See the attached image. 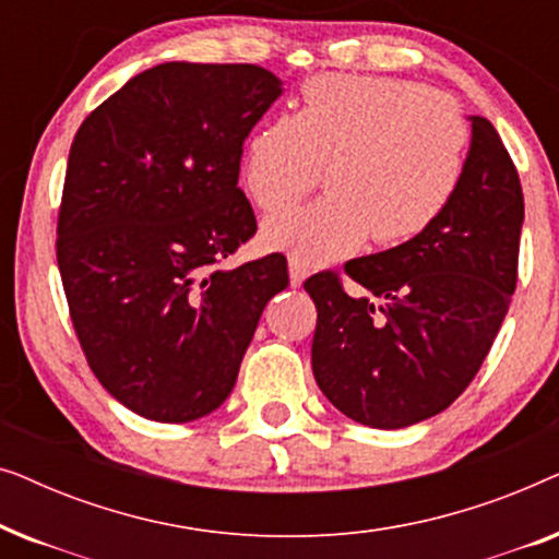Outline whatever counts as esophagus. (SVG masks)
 Listing matches in <instances>:
<instances>
[{
    "label": "esophagus",
    "instance_id": "1",
    "mask_svg": "<svg viewBox=\"0 0 559 559\" xmlns=\"http://www.w3.org/2000/svg\"><path fill=\"white\" fill-rule=\"evenodd\" d=\"M305 277H308V270H305L302 264H297L295 259H293V262H289V285L300 287L302 282H305Z\"/></svg>",
    "mask_w": 559,
    "mask_h": 559
}]
</instances>
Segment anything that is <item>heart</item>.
Instances as JSON below:
<instances>
[{
	"mask_svg": "<svg viewBox=\"0 0 559 559\" xmlns=\"http://www.w3.org/2000/svg\"><path fill=\"white\" fill-rule=\"evenodd\" d=\"M468 127L430 88L384 75H318L293 117L247 136L241 180L266 213L289 209L318 182L323 201L274 216L262 247L302 266L356 254L371 236L402 247L453 201L465 170Z\"/></svg>",
	"mask_w": 559,
	"mask_h": 559,
	"instance_id": "b5f03b06",
	"label": "heart"
}]
</instances>
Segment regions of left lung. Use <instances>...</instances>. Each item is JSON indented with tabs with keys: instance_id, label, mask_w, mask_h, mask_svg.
Returning <instances> with one entry per match:
<instances>
[{
	"instance_id": "1",
	"label": "left lung",
	"mask_w": 559,
	"mask_h": 559,
	"mask_svg": "<svg viewBox=\"0 0 559 559\" xmlns=\"http://www.w3.org/2000/svg\"><path fill=\"white\" fill-rule=\"evenodd\" d=\"M471 119L463 180L442 216L402 247L305 282L318 308L312 373L354 423L400 430L448 409L476 377L516 289L524 195L499 132Z\"/></svg>"
}]
</instances>
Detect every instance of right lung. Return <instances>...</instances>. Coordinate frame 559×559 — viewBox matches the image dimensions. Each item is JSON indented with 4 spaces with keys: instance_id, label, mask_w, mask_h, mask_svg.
<instances>
[{
    "instance_id": "1",
    "label": "right lung",
    "mask_w": 559,
    "mask_h": 559,
    "mask_svg": "<svg viewBox=\"0 0 559 559\" xmlns=\"http://www.w3.org/2000/svg\"><path fill=\"white\" fill-rule=\"evenodd\" d=\"M280 96L259 66L163 63L75 132L58 270L91 371L140 417L218 409L264 305L289 285L282 254L218 270L257 234L243 140Z\"/></svg>"
}]
</instances>
